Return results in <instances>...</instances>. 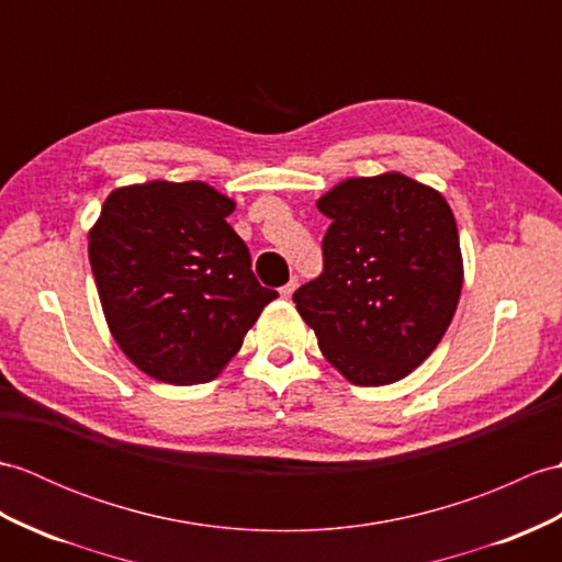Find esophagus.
<instances>
[{"label":"esophagus","instance_id":"obj_1","mask_svg":"<svg viewBox=\"0 0 562 562\" xmlns=\"http://www.w3.org/2000/svg\"><path fill=\"white\" fill-rule=\"evenodd\" d=\"M296 284H299V280H296V278H292L290 282L284 284V286H280V294H282V299H290V296L294 294V290H296Z\"/></svg>","mask_w":562,"mask_h":562}]
</instances>
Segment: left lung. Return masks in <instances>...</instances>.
<instances>
[{
  "mask_svg": "<svg viewBox=\"0 0 562 562\" xmlns=\"http://www.w3.org/2000/svg\"><path fill=\"white\" fill-rule=\"evenodd\" d=\"M316 205L330 227L323 272L292 296L299 316L349 383L402 381L438 347L460 302L450 205L400 172L345 179Z\"/></svg>",
  "mask_w": 562,
  "mask_h": 562,
  "instance_id": "left-lung-1",
  "label": "left lung"
}]
</instances>
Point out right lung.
<instances>
[{
	"mask_svg": "<svg viewBox=\"0 0 562 562\" xmlns=\"http://www.w3.org/2000/svg\"><path fill=\"white\" fill-rule=\"evenodd\" d=\"M232 211L205 181L155 179L114 189L88 232L108 328L155 381H213L278 296L256 280Z\"/></svg>",
	"mask_w": 562,
	"mask_h": 562,
	"instance_id": "1",
	"label": "right lung"
}]
</instances>
